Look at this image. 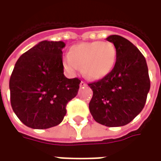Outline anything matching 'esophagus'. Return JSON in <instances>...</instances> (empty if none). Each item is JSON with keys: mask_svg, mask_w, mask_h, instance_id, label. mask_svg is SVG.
<instances>
[{"mask_svg": "<svg viewBox=\"0 0 161 161\" xmlns=\"http://www.w3.org/2000/svg\"><path fill=\"white\" fill-rule=\"evenodd\" d=\"M85 86H87V84L85 82H84V81H81L80 87H85Z\"/></svg>", "mask_w": 161, "mask_h": 161, "instance_id": "1", "label": "esophagus"}]
</instances>
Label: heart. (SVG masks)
I'll return each mask as SVG.
<instances>
[{
    "instance_id": "heart-1",
    "label": "heart",
    "mask_w": 161,
    "mask_h": 161,
    "mask_svg": "<svg viewBox=\"0 0 161 161\" xmlns=\"http://www.w3.org/2000/svg\"><path fill=\"white\" fill-rule=\"evenodd\" d=\"M117 51L108 41L83 42L72 46L63 65L70 74L77 73L79 67L84 76L92 80H99L111 72L116 62Z\"/></svg>"
}]
</instances>
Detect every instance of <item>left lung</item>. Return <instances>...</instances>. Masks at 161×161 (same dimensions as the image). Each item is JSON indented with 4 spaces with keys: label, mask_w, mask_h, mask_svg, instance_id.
<instances>
[{
    "label": "left lung",
    "mask_w": 161,
    "mask_h": 161,
    "mask_svg": "<svg viewBox=\"0 0 161 161\" xmlns=\"http://www.w3.org/2000/svg\"><path fill=\"white\" fill-rule=\"evenodd\" d=\"M106 40L115 45L117 58L108 76L88 85L93 91L89 103L97 122L107 127H121L129 123L145 106L150 90L148 69L139 49L119 35Z\"/></svg>",
    "instance_id": "1"
}]
</instances>
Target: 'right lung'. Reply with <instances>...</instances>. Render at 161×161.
<instances>
[{
  "instance_id": "obj_1",
  "label": "right lung",
  "mask_w": 161,
  "mask_h": 161,
  "mask_svg": "<svg viewBox=\"0 0 161 161\" xmlns=\"http://www.w3.org/2000/svg\"><path fill=\"white\" fill-rule=\"evenodd\" d=\"M63 41H41L17 60L9 80L10 101L22 123L35 129L58 125L81 81L64 75Z\"/></svg>"
}]
</instances>
